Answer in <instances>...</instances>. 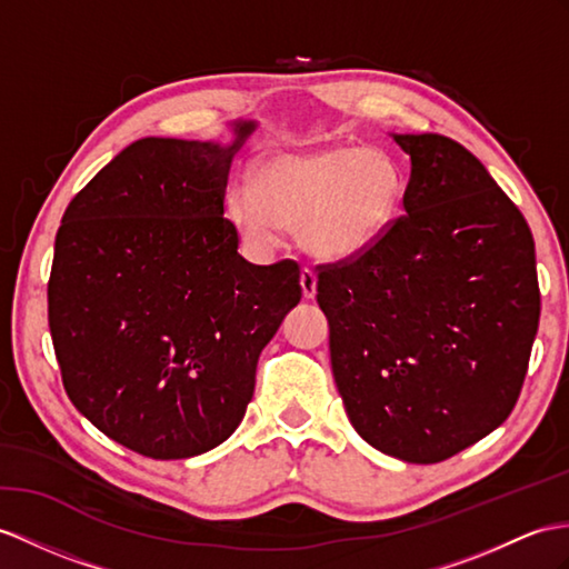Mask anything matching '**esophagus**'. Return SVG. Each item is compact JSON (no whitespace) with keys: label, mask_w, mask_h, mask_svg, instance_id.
I'll use <instances>...</instances> for the list:
<instances>
[{"label":"esophagus","mask_w":569,"mask_h":569,"mask_svg":"<svg viewBox=\"0 0 569 569\" xmlns=\"http://www.w3.org/2000/svg\"><path fill=\"white\" fill-rule=\"evenodd\" d=\"M301 289H303V299L316 297V272L311 268H301Z\"/></svg>","instance_id":"obj_1"}]
</instances>
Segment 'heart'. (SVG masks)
I'll return each instance as SVG.
<instances>
[{"label": "heart", "instance_id": "1", "mask_svg": "<svg viewBox=\"0 0 569 569\" xmlns=\"http://www.w3.org/2000/svg\"><path fill=\"white\" fill-rule=\"evenodd\" d=\"M400 173L377 149L326 147L287 151L262 161L251 186L229 198V217L258 248L280 241L282 227L299 229L318 258L345 260L369 251L398 214Z\"/></svg>", "mask_w": 569, "mask_h": 569}]
</instances>
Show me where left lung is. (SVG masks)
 Listing matches in <instances>:
<instances>
[{
	"label": "left lung",
	"mask_w": 569,
	"mask_h": 569,
	"mask_svg": "<svg viewBox=\"0 0 569 569\" xmlns=\"http://www.w3.org/2000/svg\"><path fill=\"white\" fill-rule=\"evenodd\" d=\"M412 161L406 214L355 258L318 266L330 365L357 435L439 463L517 406L538 330L531 229L466 147L393 134Z\"/></svg>",
	"instance_id": "8db88e82"
}]
</instances>
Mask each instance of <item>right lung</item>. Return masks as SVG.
<instances>
[{
    "label": "right lung",
    "mask_w": 569,
    "mask_h": 569,
    "mask_svg": "<svg viewBox=\"0 0 569 569\" xmlns=\"http://www.w3.org/2000/svg\"><path fill=\"white\" fill-rule=\"evenodd\" d=\"M237 142L137 140L64 210L48 321L64 391L106 437L190 459L239 427L256 367L301 299L297 260L253 266L224 217Z\"/></svg>",
    "instance_id": "obj_1"
}]
</instances>
